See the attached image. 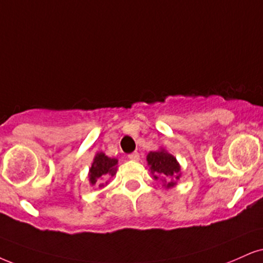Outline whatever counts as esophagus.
Here are the masks:
<instances>
[{
	"mask_svg": "<svg viewBox=\"0 0 263 263\" xmlns=\"http://www.w3.org/2000/svg\"><path fill=\"white\" fill-rule=\"evenodd\" d=\"M128 158L130 161H139V160H140V155H139L138 152H133V154L129 155Z\"/></svg>",
	"mask_w": 263,
	"mask_h": 263,
	"instance_id": "1",
	"label": "esophagus"
}]
</instances>
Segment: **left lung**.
<instances>
[{"label":"left lung","mask_w":263,"mask_h":263,"mask_svg":"<svg viewBox=\"0 0 263 263\" xmlns=\"http://www.w3.org/2000/svg\"><path fill=\"white\" fill-rule=\"evenodd\" d=\"M146 161L152 178L162 181L164 189H172L177 185L181 178V167L177 158L166 148L160 147L156 151H150Z\"/></svg>","instance_id":"obj_1"}]
</instances>
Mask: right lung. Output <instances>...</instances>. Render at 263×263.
I'll list each match as a JSON object with an SVG mask.
<instances>
[{
	"label": "right lung",
	"instance_id": "right-lung-1",
	"mask_svg": "<svg viewBox=\"0 0 263 263\" xmlns=\"http://www.w3.org/2000/svg\"><path fill=\"white\" fill-rule=\"evenodd\" d=\"M118 160L108 157L105 152H97L93 157L91 167L89 168V183L90 185L99 187L106 186L109 183V179L116 176L118 168Z\"/></svg>",
	"mask_w": 263,
	"mask_h": 263
}]
</instances>
